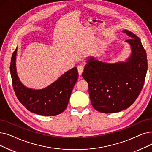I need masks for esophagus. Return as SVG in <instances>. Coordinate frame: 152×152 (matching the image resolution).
<instances>
[{
	"instance_id": "1",
	"label": "esophagus",
	"mask_w": 152,
	"mask_h": 152,
	"mask_svg": "<svg viewBox=\"0 0 152 152\" xmlns=\"http://www.w3.org/2000/svg\"><path fill=\"white\" fill-rule=\"evenodd\" d=\"M77 71H78V73L80 75H81L83 73V72L84 71V66L82 65H80L77 66Z\"/></svg>"
}]
</instances>
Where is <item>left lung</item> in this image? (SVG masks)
<instances>
[{"label":"left lung","mask_w":152,"mask_h":152,"mask_svg":"<svg viewBox=\"0 0 152 152\" xmlns=\"http://www.w3.org/2000/svg\"><path fill=\"white\" fill-rule=\"evenodd\" d=\"M125 42L131 53L125 61L109 63L92 56L86 58L82 76L89 86L91 104L102 113H115L129 107L143 86L148 64L146 51L140 39L129 30Z\"/></svg>","instance_id":"1"}]
</instances>
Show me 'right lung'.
<instances>
[{
    "label": "right lung",
    "instance_id": "1",
    "mask_svg": "<svg viewBox=\"0 0 152 152\" xmlns=\"http://www.w3.org/2000/svg\"><path fill=\"white\" fill-rule=\"evenodd\" d=\"M17 48L12 55L10 71L12 85L19 101L25 107L43 116H55L66 108L71 92L77 78L76 67L65 72L57 80L42 89L29 88L20 81L16 69Z\"/></svg>",
    "mask_w": 152,
    "mask_h": 152
}]
</instances>
